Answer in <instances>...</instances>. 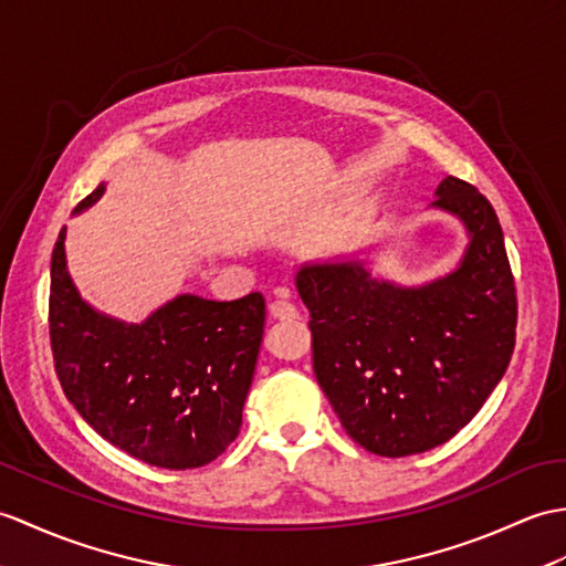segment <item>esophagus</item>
I'll return each instance as SVG.
<instances>
[{
    "instance_id": "esophagus-1",
    "label": "esophagus",
    "mask_w": 566,
    "mask_h": 566,
    "mask_svg": "<svg viewBox=\"0 0 566 566\" xmlns=\"http://www.w3.org/2000/svg\"><path fill=\"white\" fill-rule=\"evenodd\" d=\"M270 315H272L274 321H296L298 318V311H296V306L292 304V301L277 298V301H272V304H270Z\"/></svg>"
}]
</instances>
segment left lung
I'll return each instance as SVG.
<instances>
[{"mask_svg": "<svg viewBox=\"0 0 566 566\" xmlns=\"http://www.w3.org/2000/svg\"><path fill=\"white\" fill-rule=\"evenodd\" d=\"M431 207L461 219V265L422 286L371 277L361 260L306 262L313 371L345 431L386 458L455 437L502 380L516 345V284L494 207L443 178Z\"/></svg>", "mask_w": 566, "mask_h": 566, "instance_id": "obj_1", "label": "left lung"}]
</instances>
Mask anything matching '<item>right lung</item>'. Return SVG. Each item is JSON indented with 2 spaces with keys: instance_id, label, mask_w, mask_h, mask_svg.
Here are the masks:
<instances>
[{
  "instance_id": "add662e5",
  "label": "right lung",
  "mask_w": 566,
  "mask_h": 566,
  "mask_svg": "<svg viewBox=\"0 0 566 566\" xmlns=\"http://www.w3.org/2000/svg\"><path fill=\"white\" fill-rule=\"evenodd\" d=\"M98 186L76 212L103 195ZM265 327L260 292L235 301L176 296L123 323L78 296L64 229L50 265V345L64 396L105 441L166 470L212 463L239 437Z\"/></svg>"
}]
</instances>
